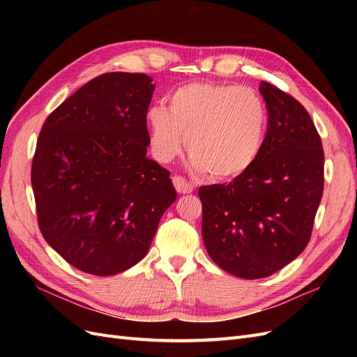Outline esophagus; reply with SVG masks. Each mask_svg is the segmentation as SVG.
<instances>
[{
  "label": "esophagus",
  "mask_w": 357,
  "mask_h": 357,
  "mask_svg": "<svg viewBox=\"0 0 357 357\" xmlns=\"http://www.w3.org/2000/svg\"><path fill=\"white\" fill-rule=\"evenodd\" d=\"M172 183H174V188L181 195H186V193H192L193 192V185L189 183L186 178H183L180 176H174L172 177Z\"/></svg>",
  "instance_id": "1"
}]
</instances>
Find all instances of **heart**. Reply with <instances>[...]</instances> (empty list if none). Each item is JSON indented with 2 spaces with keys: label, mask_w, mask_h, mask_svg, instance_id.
<instances>
[{
  "label": "heart",
  "mask_w": 357,
  "mask_h": 357,
  "mask_svg": "<svg viewBox=\"0 0 357 357\" xmlns=\"http://www.w3.org/2000/svg\"><path fill=\"white\" fill-rule=\"evenodd\" d=\"M167 101V107L156 104L146 113L156 160L174 159L185 135L189 164L197 172L231 180L253 167L268 128L266 105L256 91L197 82L178 86Z\"/></svg>",
  "instance_id": "b5f03b06"
}]
</instances>
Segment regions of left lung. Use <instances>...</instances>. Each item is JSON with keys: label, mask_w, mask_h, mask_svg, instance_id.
Returning a JSON list of instances; mask_svg holds the SVG:
<instances>
[{"label": "left lung", "mask_w": 357, "mask_h": 357, "mask_svg": "<svg viewBox=\"0 0 357 357\" xmlns=\"http://www.w3.org/2000/svg\"><path fill=\"white\" fill-rule=\"evenodd\" d=\"M268 110L262 152L228 185L201 186L202 240L226 273H277L307 247L323 195L321 139L308 112L275 86H259Z\"/></svg>", "instance_id": "8db88e82"}]
</instances>
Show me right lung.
Here are the masks:
<instances>
[{"instance_id":"right-lung-1","label":"right lung","mask_w":357,"mask_h":357,"mask_svg":"<svg viewBox=\"0 0 357 357\" xmlns=\"http://www.w3.org/2000/svg\"><path fill=\"white\" fill-rule=\"evenodd\" d=\"M152 82L101 74L41 128L31 169L40 231L83 273L114 275L138 264L177 198L169 171L146 155Z\"/></svg>"}]
</instances>
